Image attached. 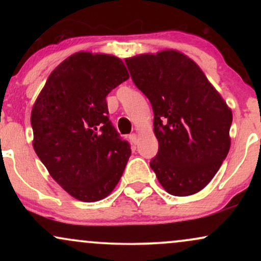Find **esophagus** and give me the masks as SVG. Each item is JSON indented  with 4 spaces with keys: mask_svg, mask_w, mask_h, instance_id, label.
Listing matches in <instances>:
<instances>
[{
    "mask_svg": "<svg viewBox=\"0 0 261 261\" xmlns=\"http://www.w3.org/2000/svg\"><path fill=\"white\" fill-rule=\"evenodd\" d=\"M128 139H130V142L133 143L134 146L137 143V135L136 134H131L130 136H128Z\"/></svg>",
    "mask_w": 261,
    "mask_h": 261,
    "instance_id": "1",
    "label": "esophagus"
}]
</instances>
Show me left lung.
<instances>
[{
  "mask_svg": "<svg viewBox=\"0 0 261 261\" xmlns=\"http://www.w3.org/2000/svg\"><path fill=\"white\" fill-rule=\"evenodd\" d=\"M125 62L153 109L158 153L149 166L158 181L170 195L199 193L228 154L232 110L199 65L178 50Z\"/></svg>",
  "mask_w": 261,
  "mask_h": 261,
  "instance_id": "obj_1",
  "label": "left lung"
}]
</instances>
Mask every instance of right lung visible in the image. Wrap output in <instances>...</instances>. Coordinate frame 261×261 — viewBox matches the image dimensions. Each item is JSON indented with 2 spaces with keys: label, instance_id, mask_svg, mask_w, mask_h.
<instances>
[{
  "label": "right lung",
  "instance_id": "add662e5",
  "mask_svg": "<svg viewBox=\"0 0 261 261\" xmlns=\"http://www.w3.org/2000/svg\"><path fill=\"white\" fill-rule=\"evenodd\" d=\"M128 77L116 56L74 53L50 73L33 106L35 153L80 201L107 197L124 173L130 145L109 121L106 98Z\"/></svg>",
  "mask_w": 261,
  "mask_h": 261
}]
</instances>
